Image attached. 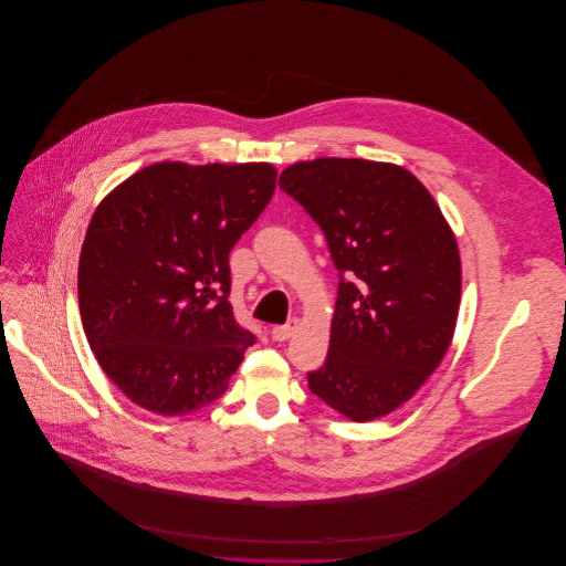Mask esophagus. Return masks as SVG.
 Returning <instances> with one entry per match:
<instances>
[{
	"instance_id": "1",
	"label": "esophagus",
	"mask_w": 566,
	"mask_h": 566,
	"mask_svg": "<svg viewBox=\"0 0 566 566\" xmlns=\"http://www.w3.org/2000/svg\"><path fill=\"white\" fill-rule=\"evenodd\" d=\"M298 327V318H290L285 325H274L272 327V338L274 342H285V338H290Z\"/></svg>"
}]
</instances>
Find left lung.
Masks as SVG:
<instances>
[{
	"label": "left lung",
	"instance_id": "1",
	"mask_svg": "<svg viewBox=\"0 0 566 566\" xmlns=\"http://www.w3.org/2000/svg\"><path fill=\"white\" fill-rule=\"evenodd\" d=\"M279 187L325 234L338 270L327 359L310 390L353 421L397 410L432 375L453 338L462 265L453 232L406 169L318 158Z\"/></svg>",
	"mask_w": 566,
	"mask_h": 566
}]
</instances>
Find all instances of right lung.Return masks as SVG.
<instances>
[{"mask_svg": "<svg viewBox=\"0 0 566 566\" xmlns=\"http://www.w3.org/2000/svg\"><path fill=\"white\" fill-rule=\"evenodd\" d=\"M274 187L265 163H160L95 209L77 270L80 316L97 364L140 408L180 417L230 388L256 344L230 303V252Z\"/></svg>", "mask_w": 566, "mask_h": 566, "instance_id": "obj_1", "label": "right lung"}]
</instances>
